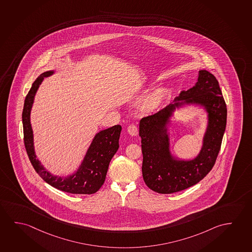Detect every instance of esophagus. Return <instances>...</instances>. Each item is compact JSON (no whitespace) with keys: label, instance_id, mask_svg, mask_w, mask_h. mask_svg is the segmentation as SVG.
Returning a JSON list of instances; mask_svg holds the SVG:
<instances>
[{"label":"esophagus","instance_id":"34e87169","mask_svg":"<svg viewBox=\"0 0 252 252\" xmlns=\"http://www.w3.org/2000/svg\"><path fill=\"white\" fill-rule=\"evenodd\" d=\"M128 133L132 136H136L138 135V128L136 127V125L131 124L128 127Z\"/></svg>","mask_w":252,"mask_h":252}]
</instances>
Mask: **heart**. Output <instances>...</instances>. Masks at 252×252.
Wrapping results in <instances>:
<instances>
[{
  "mask_svg": "<svg viewBox=\"0 0 252 252\" xmlns=\"http://www.w3.org/2000/svg\"><path fill=\"white\" fill-rule=\"evenodd\" d=\"M164 97H165V94L164 91H158V92L154 93V94H152V95L149 96L148 99L145 102L146 110L151 111V110L158 108L160 104L163 102Z\"/></svg>",
  "mask_w": 252,
  "mask_h": 252,
  "instance_id": "obj_1",
  "label": "heart"
}]
</instances>
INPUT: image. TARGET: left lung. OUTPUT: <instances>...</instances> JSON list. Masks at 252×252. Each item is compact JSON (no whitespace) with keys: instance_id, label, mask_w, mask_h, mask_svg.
<instances>
[{"instance_id":"left-lung-1","label":"left lung","mask_w":252,"mask_h":252,"mask_svg":"<svg viewBox=\"0 0 252 252\" xmlns=\"http://www.w3.org/2000/svg\"><path fill=\"white\" fill-rule=\"evenodd\" d=\"M185 104L202 106L208 114V125L203 147L194 159L180 160L169 150L167 125L176 108ZM227 124V107L216 77L200 70L198 81L182 91L173 103L140 120L143 165L145 184L158 193L180 192L197 184L215 165Z\"/></svg>"}]
</instances>
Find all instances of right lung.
I'll return each mask as SVG.
<instances>
[{"mask_svg": "<svg viewBox=\"0 0 252 252\" xmlns=\"http://www.w3.org/2000/svg\"><path fill=\"white\" fill-rule=\"evenodd\" d=\"M53 73L54 71H47L37 77L24 100L22 118L25 149L33 167L46 183L69 193L92 194L103 185L109 163L119 148L122 127L121 125H115L97 133L80 166L71 175L61 177L49 172L36 158L31 124V111L36 91L42 81L45 77L51 76Z\"/></svg>", "mask_w": 252, "mask_h": 252, "instance_id": "right-lung-1", "label": "right lung"}]
</instances>
